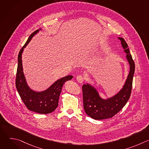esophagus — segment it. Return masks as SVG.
<instances>
[{
	"label": "esophagus",
	"mask_w": 149,
	"mask_h": 149,
	"mask_svg": "<svg viewBox=\"0 0 149 149\" xmlns=\"http://www.w3.org/2000/svg\"><path fill=\"white\" fill-rule=\"evenodd\" d=\"M76 79H77V81L79 83H82L84 82V78L82 75H78Z\"/></svg>",
	"instance_id": "obj_1"
}]
</instances>
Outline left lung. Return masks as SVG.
<instances>
[{
	"label": "left lung",
	"instance_id": "obj_1",
	"mask_svg": "<svg viewBox=\"0 0 149 149\" xmlns=\"http://www.w3.org/2000/svg\"><path fill=\"white\" fill-rule=\"evenodd\" d=\"M118 39L127 54L126 58L130 65V72L123 88L114 96L104 100L100 97L97 90L91 85L84 84L82 87L85 112L95 120L107 119L114 116L124 107L131 95L135 64L126 42L122 38Z\"/></svg>",
	"mask_w": 149,
	"mask_h": 149
}]
</instances>
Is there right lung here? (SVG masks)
<instances>
[{
    "label": "right lung",
    "instance_id": "1",
    "mask_svg": "<svg viewBox=\"0 0 149 149\" xmlns=\"http://www.w3.org/2000/svg\"><path fill=\"white\" fill-rule=\"evenodd\" d=\"M39 32H33L29 37L25 44L19 51L17 58V68L16 77V87L17 92L26 107L30 111L39 114H49L53 112L58 107L59 97L63 84L72 78L68 75L55 81L45 91L35 92L30 89L27 85L23 72L22 54L24 48L29 44L32 37Z\"/></svg>",
    "mask_w": 149,
    "mask_h": 149
}]
</instances>
